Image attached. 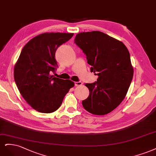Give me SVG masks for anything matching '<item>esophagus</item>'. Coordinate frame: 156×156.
Listing matches in <instances>:
<instances>
[{"label": "esophagus", "mask_w": 156, "mask_h": 156, "mask_svg": "<svg viewBox=\"0 0 156 156\" xmlns=\"http://www.w3.org/2000/svg\"><path fill=\"white\" fill-rule=\"evenodd\" d=\"M74 84H75V85H76V86H80V85H82V82H80V81L76 82L74 83Z\"/></svg>", "instance_id": "esophagus-1"}]
</instances>
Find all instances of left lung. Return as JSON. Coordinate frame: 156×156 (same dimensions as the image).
Segmentation results:
<instances>
[{"instance_id": "obj_1", "label": "left lung", "mask_w": 156, "mask_h": 156, "mask_svg": "<svg viewBox=\"0 0 156 156\" xmlns=\"http://www.w3.org/2000/svg\"><path fill=\"white\" fill-rule=\"evenodd\" d=\"M74 43L82 50L97 81L85 83L89 97L82 101L85 110L97 115L112 112L122 102L133 75L130 55L124 43L99 31L78 34Z\"/></svg>"}]
</instances>
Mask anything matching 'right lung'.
Masks as SVG:
<instances>
[{"mask_svg":"<svg viewBox=\"0 0 156 156\" xmlns=\"http://www.w3.org/2000/svg\"><path fill=\"white\" fill-rule=\"evenodd\" d=\"M69 33H44L23 47L14 67V80L21 94L30 106L44 113L54 112L74 83L55 77L58 68L55 53L73 36Z\"/></svg>","mask_w":156,"mask_h":156,"instance_id":"obj_1","label":"right lung"}]
</instances>
